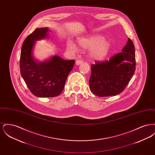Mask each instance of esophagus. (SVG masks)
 <instances>
[{"label": "esophagus", "mask_w": 155, "mask_h": 155, "mask_svg": "<svg viewBox=\"0 0 155 155\" xmlns=\"http://www.w3.org/2000/svg\"><path fill=\"white\" fill-rule=\"evenodd\" d=\"M83 63V61L82 60H77V61H76V62H75V64H77V65H80V64H81Z\"/></svg>", "instance_id": "1"}]
</instances>
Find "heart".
Returning a JSON list of instances; mask_svg holds the SVG:
<instances>
[{
  "label": "heart",
  "instance_id": "obj_1",
  "mask_svg": "<svg viewBox=\"0 0 155 155\" xmlns=\"http://www.w3.org/2000/svg\"><path fill=\"white\" fill-rule=\"evenodd\" d=\"M78 45L83 49H89V58L94 60H102L106 58L111 49L110 42L101 35H93L78 39ZM67 48L71 52L77 51L73 42L67 44Z\"/></svg>",
  "mask_w": 155,
  "mask_h": 155
}]
</instances>
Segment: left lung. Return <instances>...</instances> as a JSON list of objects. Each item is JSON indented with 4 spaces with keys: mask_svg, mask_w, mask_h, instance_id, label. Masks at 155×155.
<instances>
[{
    "mask_svg": "<svg viewBox=\"0 0 155 155\" xmlns=\"http://www.w3.org/2000/svg\"><path fill=\"white\" fill-rule=\"evenodd\" d=\"M135 48L131 39L118 53L105 61L92 64L89 80L91 92L97 96H115L122 92L135 71Z\"/></svg>",
    "mask_w": 155,
    "mask_h": 155,
    "instance_id": "left-lung-1",
    "label": "left lung"
}]
</instances>
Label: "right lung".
<instances>
[{
    "label": "right lung",
    "mask_w": 155,
    "mask_h": 155,
    "mask_svg": "<svg viewBox=\"0 0 155 155\" xmlns=\"http://www.w3.org/2000/svg\"><path fill=\"white\" fill-rule=\"evenodd\" d=\"M47 27L37 28L24 40L20 68L22 78L31 92L37 97L59 96L63 91L75 60H65L58 56L42 63L37 62L32 51L35 41L48 36Z\"/></svg>",
    "instance_id": "add662e5"
}]
</instances>
